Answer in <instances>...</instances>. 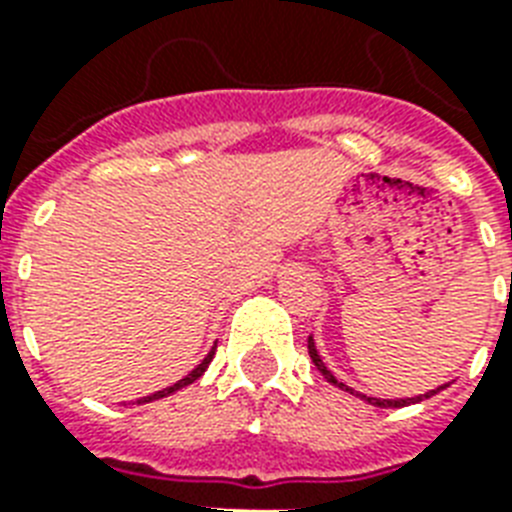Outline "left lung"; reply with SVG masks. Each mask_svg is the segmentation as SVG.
I'll list each match as a JSON object with an SVG mask.
<instances>
[{
	"label": "left lung",
	"instance_id": "obj_1",
	"mask_svg": "<svg viewBox=\"0 0 512 512\" xmlns=\"http://www.w3.org/2000/svg\"><path fill=\"white\" fill-rule=\"evenodd\" d=\"M308 353H311L313 364H316V369H319V372L324 374V380H327L329 385H335V388L345 390V393H350V396L361 398V401H366V404L380 406V409H390V406H393V409H396V406L420 404V401H425V398H430V396H436L438 390H444V388H446V385H441V388H436V390H428V393H425V396H414V398H374V396H366V393H358V390H353V388H350V385H345V382L337 380L335 374L329 372L327 364H324V358H321V356H319V350H316V340H313V335L308 337Z\"/></svg>",
	"mask_w": 512,
	"mask_h": 512
}]
</instances>
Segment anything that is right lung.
Segmentation results:
<instances>
[{
    "instance_id": "obj_1",
    "label": "right lung",
    "mask_w": 512,
    "mask_h": 512,
    "mask_svg": "<svg viewBox=\"0 0 512 512\" xmlns=\"http://www.w3.org/2000/svg\"><path fill=\"white\" fill-rule=\"evenodd\" d=\"M215 348H217V342L215 345H212V348H209V353L204 358H201V364H196L191 369V372L185 374L183 380H177L175 385H170V388H164V390H156V393H151V396H143V398H138V401H135V404H151V401H159V398H167V396H172V393H177V390L180 388H188V385H191V382H196L201 377V374L207 372V366L212 364V358H215Z\"/></svg>"
}]
</instances>
